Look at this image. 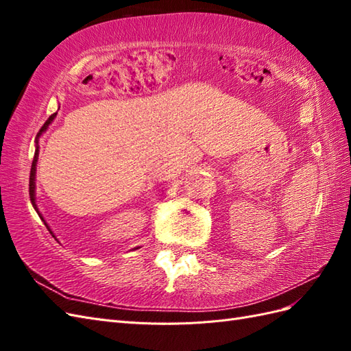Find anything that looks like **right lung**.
<instances>
[{"mask_svg":"<svg viewBox=\"0 0 351 351\" xmlns=\"http://www.w3.org/2000/svg\"><path fill=\"white\" fill-rule=\"evenodd\" d=\"M57 117V112H54L52 114L49 119L45 121V124L42 125V129L39 130V133H38V136H36V149H35V156H34V162H32V168H30V178H29V196H30V202H32V206L35 208V210L38 212V215H39V218L44 221V224L47 226V228H48V231L51 232L52 234V237H56L54 236V232L51 231V228L48 227V224H47V221L44 219V217H42V214L39 212V209H38V205H36V195H35V190H36V184H35V182H36V164H38V155H39V146H38V141H39V136L44 133V132H47V129L49 127V124L54 121V119ZM57 240V239H56ZM134 249H139V247H134Z\"/></svg>","mask_w":351,"mask_h":351,"instance_id":"1","label":"right lung"}]
</instances>
